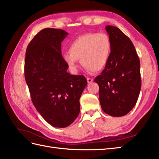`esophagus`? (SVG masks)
<instances>
[{
  "mask_svg": "<svg viewBox=\"0 0 159 159\" xmlns=\"http://www.w3.org/2000/svg\"><path fill=\"white\" fill-rule=\"evenodd\" d=\"M87 83H91L93 82V79H91V78H87Z\"/></svg>",
  "mask_w": 159,
  "mask_h": 159,
  "instance_id": "esophagus-1",
  "label": "esophagus"
}]
</instances>
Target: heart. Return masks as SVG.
I'll return each instance as SVG.
<instances>
[{
    "instance_id": "b5f03b06",
    "label": "heart",
    "mask_w": 159,
    "mask_h": 159,
    "mask_svg": "<svg viewBox=\"0 0 159 159\" xmlns=\"http://www.w3.org/2000/svg\"><path fill=\"white\" fill-rule=\"evenodd\" d=\"M111 50V39L105 33H86L71 42L70 52L63 54V60L73 72L79 67V60L86 69L99 72L109 61Z\"/></svg>"
}]
</instances>
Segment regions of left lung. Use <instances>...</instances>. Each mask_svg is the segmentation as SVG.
I'll list each match as a JSON object with an SVG mask.
<instances>
[{"mask_svg": "<svg viewBox=\"0 0 159 159\" xmlns=\"http://www.w3.org/2000/svg\"><path fill=\"white\" fill-rule=\"evenodd\" d=\"M106 31L111 42V55L105 68L94 81L99 85L104 112L121 117L133 109L139 97L140 61L133 42L120 29L108 25Z\"/></svg>", "mask_w": 159, "mask_h": 159, "instance_id": "left-lung-1", "label": "left lung"}]
</instances>
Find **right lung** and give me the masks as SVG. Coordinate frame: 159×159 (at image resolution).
<instances>
[{"instance_id": "add662e5", "label": "right lung", "mask_w": 159, "mask_h": 159, "mask_svg": "<svg viewBox=\"0 0 159 159\" xmlns=\"http://www.w3.org/2000/svg\"><path fill=\"white\" fill-rule=\"evenodd\" d=\"M67 32L46 28L27 46L25 76L35 109L47 122L68 126L80 112L79 100L87 81L83 75H71L63 61L61 42Z\"/></svg>"}]
</instances>
